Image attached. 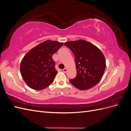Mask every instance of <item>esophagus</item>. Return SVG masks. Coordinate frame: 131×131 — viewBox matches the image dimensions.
<instances>
[{
    "mask_svg": "<svg viewBox=\"0 0 131 131\" xmlns=\"http://www.w3.org/2000/svg\"><path fill=\"white\" fill-rule=\"evenodd\" d=\"M63 72H64V73H67V68L63 69Z\"/></svg>",
    "mask_w": 131,
    "mask_h": 131,
    "instance_id": "34e87169",
    "label": "esophagus"
}]
</instances>
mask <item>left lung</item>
<instances>
[{
    "instance_id": "obj_1",
    "label": "left lung",
    "mask_w": 131,
    "mask_h": 131,
    "mask_svg": "<svg viewBox=\"0 0 131 131\" xmlns=\"http://www.w3.org/2000/svg\"><path fill=\"white\" fill-rule=\"evenodd\" d=\"M64 45L75 58L77 76L70 79L75 88L81 90L93 88L100 81L105 69V59L97 47L84 40L68 41Z\"/></svg>"
}]
</instances>
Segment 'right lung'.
I'll use <instances>...</instances> for the list:
<instances>
[{"mask_svg":"<svg viewBox=\"0 0 131 131\" xmlns=\"http://www.w3.org/2000/svg\"><path fill=\"white\" fill-rule=\"evenodd\" d=\"M63 45V42L46 40L25 55L20 70L23 79L29 88L40 90L52 84L57 73L52 56Z\"/></svg>","mask_w":131,"mask_h":131,"instance_id":"obj_1","label":"right lung"}]
</instances>
